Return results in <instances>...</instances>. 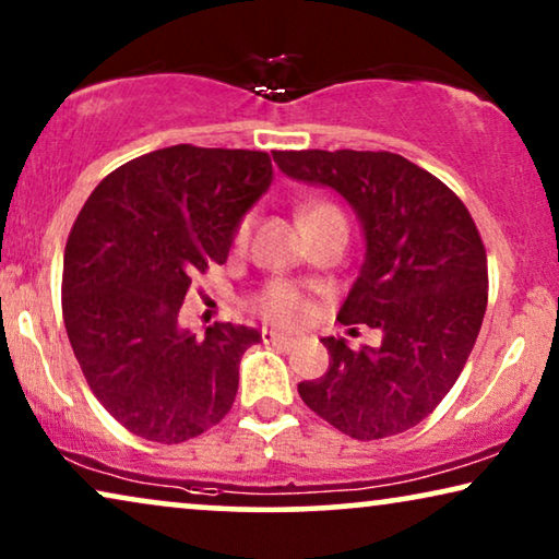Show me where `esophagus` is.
Masks as SVG:
<instances>
[{"label": "esophagus", "instance_id": "34e87169", "mask_svg": "<svg viewBox=\"0 0 559 559\" xmlns=\"http://www.w3.org/2000/svg\"><path fill=\"white\" fill-rule=\"evenodd\" d=\"M262 341L266 346H277V348H293L295 346V338L293 335H285V333H277V331H262Z\"/></svg>", "mask_w": 559, "mask_h": 559}]
</instances>
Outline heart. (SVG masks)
Returning a JSON list of instances; mask_svg holds the SVG:
<instances>
[{"mask_svg": "<svg viewBox=\"0 0 559 559\" xmlns=\"http://www.w3.org/2000/svg\"><path fill=\"white\" fill-rule=\"evenodd\" d=\"M328 211H333V209L323 203L305 205V209L300 211V221L318 216V213H328ZM247 234H249V221H243V224L239 226V231H236V241L247 239ZM254 308L262 312L264 320H270V323H274V325H285V328L300 325L305 316H308V300H305L302 289L285 280L270 282V285H266L262 293L254 297Z\"/></svg>", "mask_w": 559, "mask_h": 559, "instance_id": "b5f03b06", "label": "heart"}]
</instances>
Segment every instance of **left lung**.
<instances>
[{
    "mask_svg": "<svg viewBox=\"0 0 559 559\" xmlns=\"http://www.w3.org/2000/svg\"><path fill=\"white\" fill-rule=\"evenodd\" d=\"M272 157L287 178L331 188L354 209L366 251L338 320L381 331L379 346L361 350L346 338H323L328 371L297 392L356 440L409 430L453 389L484 323L486 249L468 209L445 182L394 152Z\"/></svg>",
    "mask_w": 559,
    "mask_h": 559,
    "instance_id": "8db88e82",
    "label": "left lung"
}]
</instances>
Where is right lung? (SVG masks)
<instances>
[{"mask_svg": "<svg viewBox=\"0 0 559 559\" xmlns=\"http://www.w3.org/2000/svg\"><path fill=\"white\" fill-rule=\"evenodd\" d=\"M272 178L266 152L175 144L117 167L81 209L63 257L66 331L91 392L129 432L173 445L231 409L262 333L213 323L195 338L178 312Z\"/></svg>", "mask_w": 559, "mask_h": 559, "instance_id": "obj_1", "label": "right lung"}]
</instances>
